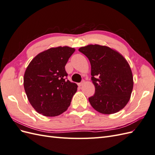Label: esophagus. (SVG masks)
I'll return each mask as SVG.
<instances>
[{"label":"esophagus","instance_id":"obj_1","mask_svg":"<svg viewBox=\"0 0 155 155\" xmlns=\"http://www.w3.org/2000/svg\"><path fill=\"white\" fill-rule=\"evenodd\" d=\"M84 83H85V81H82L81 83H78V85L79 86V87H81V86H83V85L84 84Z\"/></svg>","mask_w":155,"mask_h":155}]
</instances>
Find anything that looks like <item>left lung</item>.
Listing matches in <instances>:
<instances>
[{
    "instance_id": "1",
    "label": "left lung",
    "mask_w": 155,
    "mask_h": 155,
    "mask_svg": "<svg viewBox=\"0 0 155 155\" xmlns=\"http://www.w3.org/2000/svg\"><path fill=\"white\" fill-rule=\"evenodd\" d=\"M91 65L95 93L88 98L92 107L104 114L116 113L129 102L133 76L128 62L118 51L106 46L89 45L79 48Z\"/></svg>"
}]
</instances>
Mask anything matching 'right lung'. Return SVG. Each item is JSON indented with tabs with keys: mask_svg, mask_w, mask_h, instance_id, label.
Instances as JSON below:
<instances>
[{
	"mask_svg": "<svg viewBox=\"0 0 155 155\" xmlns=\"http://www.w3.org/2000/svg\"><path fill=\"white\" fill-rule=\"evenodd\" d=\"M74 51L68 46L51 48L37 54L27 67L24 88L38 113L53 117L68 109L78 85L67 80L64 67Z\"/></svg>",
	"mask_w": 155,
	"mask_h": 155,
	"instance_id": "right-lung-1",
	"label": "right lung"
}]
</instances>
